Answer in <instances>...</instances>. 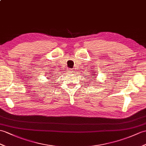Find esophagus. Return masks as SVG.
<instances>
[{
	"mask_svg": "<svg viewBox=\"0 0 146 146\" xmlns=\"http://www.w3.org/2000/svg\"><path fill=\"white\" fill-rule=\"evenodd\" d=\"M73 69H70V70H68L67 71V73L68 74H72L73 73Z\"/></svg>",
	"mask_w": 146,
	"mask_h": 146,
	"instance_id": "esophagus-1",
	"label": "esophagus"
}]
</instances>
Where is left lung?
<instances>
[{"label":"left lung","mask_w":146,"mask_h":146,"mask_svg":"<svg viewBox=\"0 0 146 146\" xmlns=\"http://www.w3.org/2000/svg\"><path fill=\"white\" fill-rule=\"evenodd\" d=\"M94 75H95V74H94ZM88 78H88V79H90V81H93V80H91V78H93V77H91V78L90 76H89ZM92 80H94V79H92Z\"/></svg>","instance_id":"left-lung-1"}]
</instances>
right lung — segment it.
<instances>
[{
    "mask_svg": "<svg viewBox=\"0 0 146 146\" xmlns=\"http://www.w3.org/2000/svg\"><path fill=\"white\" fill-rule=\"evenodd\" d=\"M55 76V74H50V75L48 76V78H50H50H53Z\"/></svg>",
    "mask_w": 146,
    "mask_h": 146,
    "instance_id": "add662e5",
    "label": "right lung"
}]
</instances>
